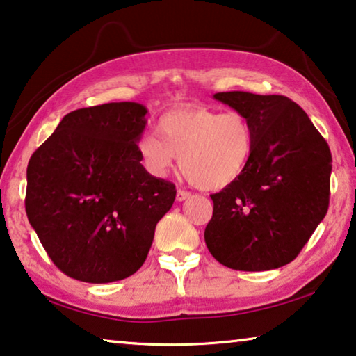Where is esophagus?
Returning <instances> with one entry per match:
<instances>
[{"mask_svg":"<svg viewBox=\"0 0 356 356\" xmlns=\"http://www.w3.org/2000/svg\"><path fill=\"white\" fill-rule=\"evenodd\" d=\"M190 196V193L188 192H185V190H177V193H176V200L177 201H184V200H187Z\"/></svg>","mask_w":356,"mask_h":356,"instance_id":"obj_1","label":"esophagus"}]
</instances>
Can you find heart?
<instances>
[{"label":"heart","mask_w":356,"mask_h":356,"mask_svg":"<svg viewBox=\"0 0 356 356\" xmlns=\"http://www.w3.org/2000/svg\"><path fill=\"white\" fill-rule=\"evenodd\" d=\"M158 137L144 134L137 153L145 171L164 177L179 158L180 171L203 190H220L236 182L256 150L251 120L240 111L184 107L164 113Z\"/></svg>","instance_id":"obj_1"}]
</instances>
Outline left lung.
Masks as SVG:
<instances>
[{
  "mask_svg": "<svg viewBox=\"0 0 356 356\" xmlns=\"http://www.w3.org/2000/svg\"><path fill=\"white\" fill-rule=\"evenodd\" d=\"M251 120L256 150L243 176L211 195L204 241L216 261L243 272L293 262L330 206L331 150L299 105L284 95L217 92Z\"/></svg>",
  "mask_w": 356,
  "mask_h": 356,
  "instance_id": "1",
  "label": "left lung"
}]
</instances>
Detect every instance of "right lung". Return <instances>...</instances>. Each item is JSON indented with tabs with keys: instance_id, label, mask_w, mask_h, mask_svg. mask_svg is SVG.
I'll return each instance as SVG.
<instances>
[{
	"instance_id": "obj_1",
	"label": "right lung",
	"mask_w": 356,
	"mask_h": 356,
	"mask_svg": "<svg viewBox=\"0 0 356 356\" xmlns=\"http://www.w3.org/2000/svg\"><path fill=\"white\" fill-rule=\"evenodd\" d=\"M147 108L111 102L65 115L26 168L25 211L57 268L84 283L136 273L176 187L148 174L137 140Z\"/></svg>"
}]
</instances>
